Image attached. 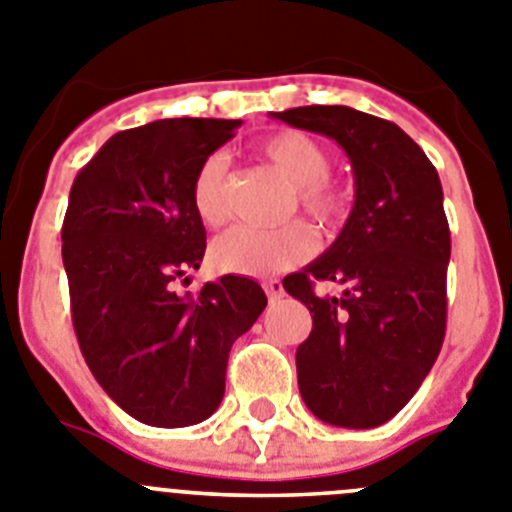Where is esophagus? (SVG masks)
Returning <instances> with one entry per match:
<instances>
[{
    "label": "esophagus",
    "instance_id": "34e87169",
    "mask_svg": "<svg viewBox=\"0 0 512 512\" xmlns=\"http://www.w3.org/2000/svg\"><path fill=\"white\" fill-rule=\"evenodd\" d=\"M262 288H265V293L270 301H278V298H283V293H285L280 280H265V283H262Z\"/></svg>",
    "mask_w": 512,
    "mask_h": 512
}]
</instances>
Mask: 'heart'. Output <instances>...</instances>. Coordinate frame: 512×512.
Masks as SVG:
<instances>
[{"label": "heart", "instance_id": "b5f03b06", "mask_svg": "<svg viewBox=\"0 0 512 512\" xmlns=\"http://www.w3.org/2000/svg\"><path fill=\"white\" fill-rule=\"evenodd\" d=\"M260 153L296 186L298 206L321 227L342 222L347 201L326 178L331 155L316 137L301 130H283L262 142ZM191 204L201 222L216 227L229 214V165L222 153L201 160L191 183ZM316 234L306 222H288L278 229L232 227L211 242V265L222 273L265 275L285 273L316 252Z\"/></svg>", "mask_w": 512, "mask_h": 512}]
</instances>
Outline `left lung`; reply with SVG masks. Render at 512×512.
Wrapping results in <instances>:
<instances>
[{
    "label": "left lung",
    "instance_id": "1",
    "mask_svg": "<svg viewBox=\"0 0 512 512\" xmlns=\"http://www.w3.org/2000/svg\"><path fill=\"white\" fill-rule=\"evenodd\" d=\"M273 117L336 140L354 170L334 245L283 280L313 319L296 352L298 390L324 423L375 428L416 395L444 344L451 237L439 173L388 119L319 104ZM316 282L345 290L321 297Z\"/></svg>",
    "mask_w": 512,
    "mask_h": 512
}]
</instances>
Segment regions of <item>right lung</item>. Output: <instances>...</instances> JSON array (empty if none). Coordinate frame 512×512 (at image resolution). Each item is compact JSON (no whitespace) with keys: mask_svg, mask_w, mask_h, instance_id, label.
<instances>
[{"mask_svg":"<svg viewBox=\"0 0 512 512\" xmlns=\"http://www.w3.org/2000/svg\"><path fill=\"white\" fill-rule=\"evenodd\" d=\"M242 119H160L117 132L78 170L63 267L78 347L109 398L158 428L201 423L224 398L229 349L267 306L250 278L178 293L206 250L191 183Z\"/></svg>","mask_w":512,"mask_h":512,"instance_id":"add662e5","label":"right lung"}]
</instances>
